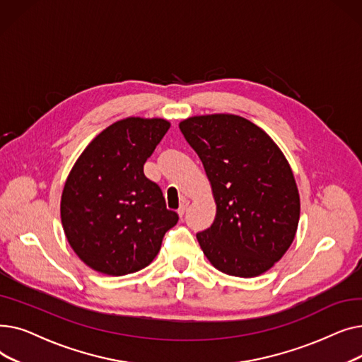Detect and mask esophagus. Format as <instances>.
<instances>
[{
    "label": "esophagus",
    "mask_w": 362,
    "mask_h": 362,
    "mask_svg": "<svg viewBox=\"0 0 362 362\" xmlns=\"http://www.w3.org/2000/svg\"><path fill=\"white\" fill-rule=\"evenodd\" d=\"M187 205H189V201H187V199H182L180 206H179V210H177V213H179L180 217L185 216V213H186V210H187Z\"/></svg>",
    "instance_id": "34e87169"
}]
</instances>
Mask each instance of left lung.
I'll list each match as a JSON object with an SVG mask.
<instances>
[{
	"label": "left lung",
	"instance_id": "8db88e82",
	"mask_svg": "<svg viewBox=\"0 0 362 362\" xmlns=\"http://www.w3.org/2000/svg\"><path fill=\"white\" fill-rule=\"evenodd\" d=\"M180 132L211 183L217 213L197 233L205 257L229 276L270 270L293 242L299 194L289 163L262 129L235 114L183 120Z\"/></svg>",
	"mask_w": 362,
	"mask_h": 362
}]
</instances>
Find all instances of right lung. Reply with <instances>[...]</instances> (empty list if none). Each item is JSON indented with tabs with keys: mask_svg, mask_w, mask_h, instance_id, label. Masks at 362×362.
I'll return each instance as SVG.
<instances>
[{
	"mask_svg": "<svg viewBox=\"0 0 362 362\" xmlns=\"http://www.w3.org/2000/svg\"><path fill=\"white\" fill-rule=\"evenodd\" d=\"M170 123L127 117L95 138L73 165L62 195V223L78 257L108 276L135 273L154 259L179 216L144 175Z\"/></svg>",
	"mask_w": 362,
	"mask_h": 362,
	"instance_id": "obj_1",
	"label": "right lung"
}]
</instances>
